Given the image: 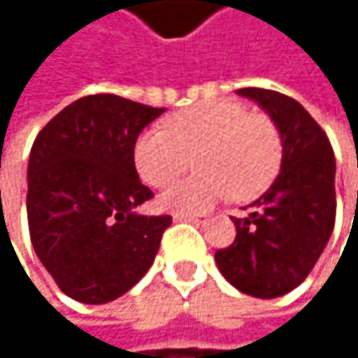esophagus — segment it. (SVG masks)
<instances>
[{
    "instance_id": "obj_1",
    "label": "esophagus",
    "mask_w": 358,
    "mask_h": 358,
    "mask_svg": "<svg viewBox=\"0 0 358 358\" xmlns=\"http://www.w3.org/2000/svg\"><path fill=\"white\" fill-rule=\"evenodd\" d=\"M174 220H176V222H192V224H203V222H205L203 215H184V213H176Z\"/></svg>"
}]
</instances>
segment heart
<instances>
[{
  "label": "heart",
  "mask_w": 358,
  "mask_h": 358,
  "mask_svg": "<svg viewBox=\"0 0 358 358\" xmlns=\"http://www.w3.org/2000/svg\"><path fill=\"white\" fill-rule=\"evenodd\" d=\"M192 157L201 172L162 194V205L174 213L205 211L228 194L238 201L259 196L280 174L284 143L269 115L215 101L180 111L166 130L151 128L134 145V166L155 188L180 178Z\"/></svg>",
  "instance_id": "b5f03b06"
}]
</instances>
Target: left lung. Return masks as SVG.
<instances>
[{
  "instance_id": "left-lung-1",
  "label": "left lung",
  "mask_w": 358,
  "mask_h": 358,
  "mask_svg": "<svg viewBox=\"0 0 358 358\" xmlns=\"http://www.w3.org/2000/svg\"><path fill=\"white\" fill-rule=\"evenodd\" d=\"M275 122L282 172L269 190L232 217L236 238L215 252L222 275L241 292L275 299L311 273L336 222V159L327 134L299 101L278 91L238 89Z\"/></svg>"
}]
</instances>
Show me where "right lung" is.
<instances>
[{
	"instance_id": "obj_1",
	"label": "right lung",
	"mask_w": 358,
	"mask_h": 358,
	"mask_svg": "<svg viewBox=\"0 0 358 358\" xmlns=\"http://www.w3.org/2000/svg\"><path fill=\"white\" fill-rule=\"evenodd\" d=\"M164 113L117 95H89L36 134L27 213L36 257L64 294L103 305L151 267L170 215L134 209L153 199L134 168V145Z\"/></svg>"
}]
</instances>
